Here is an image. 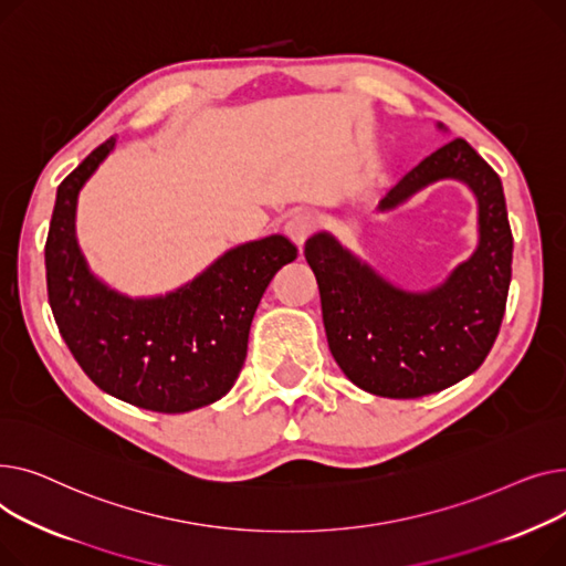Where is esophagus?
<instances>
[{
	"mask_svg": "<svg viewBox=\"0 0 566 566\" xmlns=\"http://www.w3.org/2000/svg\"><path fill=\"white\" fill-rule=\"evenodd\" d=\"M313 228H315V217L308 214V212H296V214H292V217L287 219V223H285L287 238H290L294 244H298V247H302V244L308 240Z\"/></svg>",
	"mask_w": 566,
	"mask_h": 566,
	"instance_id": "obj_1",
	"label": "esophagus"
}]
</instances>
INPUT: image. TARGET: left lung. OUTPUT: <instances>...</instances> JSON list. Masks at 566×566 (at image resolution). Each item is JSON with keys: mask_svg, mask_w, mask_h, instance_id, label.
<instances>
[{"mask_svg": "<svg viewBox=\"0 0 566 566\" xmlns=\"http://www.w3.org/2000/svg\"><path fill=\"white\" fill-rule=\"evenodd\" d=\"M443 178L473 189L480 244L439 287H395L328 232H317L304 249L319 285L328 349L347 379L373 395L411 400L461 381L484 363L503 324L514 249L505 193L467 142L454 139L424 157L381 198L379 210Z\"/></svg>", "mask_w": 566, "mask_h": 566, "instance_id": "1", "label": "left lung"}]
</instances>
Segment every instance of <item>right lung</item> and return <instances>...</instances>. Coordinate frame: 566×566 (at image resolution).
<instances>
[{"label":"right lung","instance_id":"obj_1","mask_svg":"<svg viewBox=\"0 0 566 566\" xmlns=\"http://www.w3.org/2000/svg\"><path fill=\"white\" fill-rule=\"evenodd\" d=\"M114 144V137L99 144L56 189L45 242L54 322L86 377L118 400L159 413L208 407L240 377L260 296L296 258V247L283 235L247 242L166 296L109 290L77 247L75 208Z\"/></svg>","mask_w":566,"mask_h":566}]
</instances>
